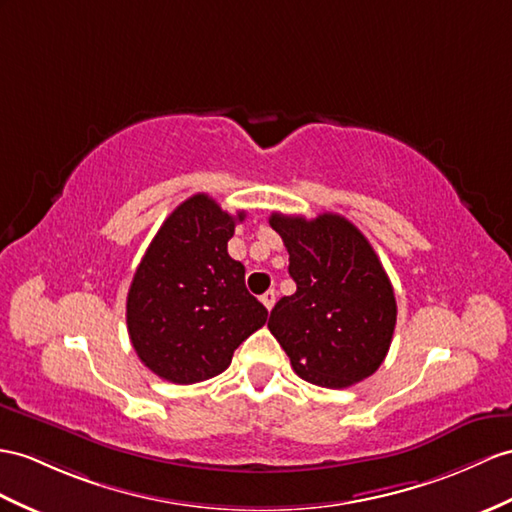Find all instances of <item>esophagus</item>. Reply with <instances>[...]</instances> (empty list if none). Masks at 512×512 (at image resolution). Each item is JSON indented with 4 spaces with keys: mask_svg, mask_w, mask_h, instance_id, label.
I'll list each match as a JSON object with an SVG mask.
<instances>
[{
    "mask_svg": "<svg viewBox=\"0 0 512 512\" xmlns=\"http://www.w3.org/2000/svg\"><path fill=\"white\" fill-rule=\"evenodd\" d=\"M260 302L265 304V308H267V310H271V308H273V304H276V291L269 289L267 293L260 295Z\"/></svg>",
    "mask_w": 512,
    "mask_h": 512,
    "instance_id": "34e87169",
    "label": "esophagus"
}]
</instances>
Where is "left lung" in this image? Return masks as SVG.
Returning a JSON list of instances; mask_svg holds the SVG:
<instances>
[{"label":"left lung","mask_w":512,"mask_h":512,"mask_svg":"<svg viewBox=\"0 0 512 512\" xmlns=\"http://www.w3.org/2000/svg\"><path fill=\"white\" fill-rule=\"evenodd\" d=\"M286 252L293 295L273 306L269 330L299 378L345 389L369 378L389 352L397 304L389 276L352 221L273 213Z\"/></svg>","instance_id":"1"}]
</instances>
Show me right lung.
<instances>
[{
    "mask_svg": "<svg viewBox=\"0 0 512 512\" xmlns=\"http://www.w3.org/2000/svg\"><path fill=\"white\" fill-rule=\"evenodd\" d=\"M245 210L228 215L206 193L165 219L136 267L126 321L134 352L162 380L195 384L219 376L267 308L245 289V267L228 241Z\"/></svg>",
    "mask_w": 512,
    "mask_h": 512,
    "instance_id": "right-lung-1",
    "label": "right lung"
}]
</instances>
